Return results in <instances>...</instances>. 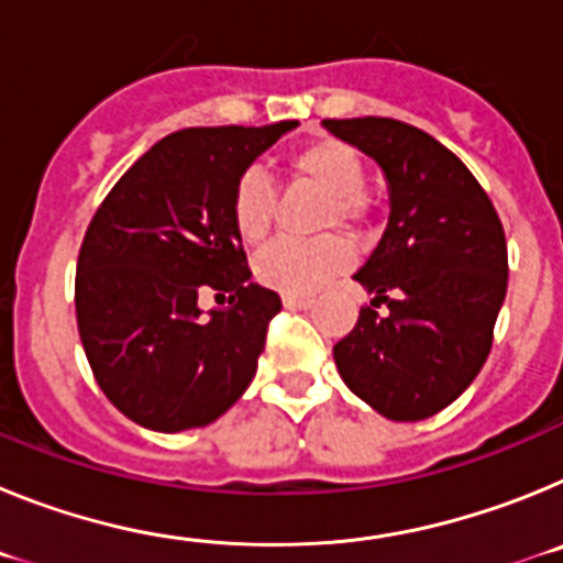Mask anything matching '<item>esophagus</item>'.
Here are the masks:
<instances>
[{"instance_id":"esophagus-1","label":"esophagus","mask_w":563,"mask_h":563,"mask_svg":"<svg viewBox=\"0 0 563 563\" xmlns=\"http://www.w3.org/2000/svg\"><path fill=\"white\" fill-rule=\"evenodd\" d=\"M282 301H285V307H290V310H310V307L316 305V298L312 296H296V292H285Z\"/></svg>"}]
</instances>
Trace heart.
I'll return each mask as SVG.
<instances>
[{
	"label": "heart",
	"instance_id": "heart-1",
	"mask_svg": "<svg viewBox=\"0 0 563 563\" xmlns=\"http://www.w3.org/2000/svg\"><path fill=\"white\" fill-rule=\"evenodd\" d=\"M290 168L298 180L321 188L330 197L327 225L355 222L363 211L361 194L366 186V168L357 152L341 141H312L290 157ZM276 213L273 183L258 168L239 174L231 191V222L239 239L258 245L271 233ZM350 265V247L335 236L321 239H278L267 251L258 253L253 273L265 287L278 292L310 296L321 290L335 273Z\"/></svg>",
	"mask_w": 563,
	"mask_h": 563
}]
</instances>
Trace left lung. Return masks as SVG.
I'll use <instances>...</instances> for the list:
<instances>
[{"mask_svg": "<svg viewBox=\"0 0 563 563\" xmlns=\"http://www.w3.org/2000/svg\"><path fill=\"white\" fill-rule=\"evenodd\" d=\"M324 129L372 157L389 188L386 231L355 273L375 298L332 346L338 375L377 415L426 420L474 383L494 343L507 292L499 213L465 163L422 129L391 118Z\"/></svg>", "mask_w": 563, "mask_h": 563, "instance_id": "8db88e82", "label": "left lung"}]
</instances>
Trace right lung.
<instances>
[{
	"label": "right lung",
	"instance_id": "right-lung-1",
	"mask_svg": "<svg viewBox=\"0 0 563 563\" xmlns=\"http://www.w3.org/2000/svg\"><path fill=\"white\" fill-rule=\"evenodd\" d=\"M296 126L168 134L89 222L76 271L78 335L103 395L143 429H202L251 386L282 298L251 282L231 191ZM208 286L228 308L201 312Z\"/></svg>",
	"mask_w": 563,
	"mask_h": 563
}]
</instances>
